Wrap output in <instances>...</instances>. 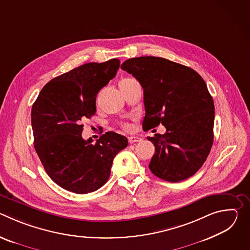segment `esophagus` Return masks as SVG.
Returning a JSON list of instances; mask_svg holds the SVG:
<instances>
[{
    "instance_id": "obj_1",
    "label": "esophagus",
    "mask_w": 250,
    "mask_h": 250,
    "mask_svg": "<svg viewBox=\"0 0 250 250\" xmlns=\"http://www.w3.org/2000/svg\"><path fill=\"white\" fill-rule=\"evenodd\" d=\"M141 140H142V138L139 137V136H130V137H128L129 144H134V142H139Z\"/></svg>"
}]
</instances>
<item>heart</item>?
I'll return each mask as SVG.
<instances>
[{"instance_id": "1", "label": "heart", "mask_w": 250, "mask_h": 250, "mask_svg": "<svg viewBox=\"0 0 250 250\" xmlns=\"http://www.w3.org/2000/svg\"><path fill=\"white\" fill-rule=\"evenodd\" d=\"M125 80H128V79H125V80H123V81H125ZM124 128L126 129V130H128V129L130 128V125H129L128 124H125V125H124Z\"/></svg>"}]
</instances>
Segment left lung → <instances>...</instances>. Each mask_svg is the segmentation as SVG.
I'll use <instances>...</instances> for the list:
<instances>
[{
	"instance_id": "8db88e82",
	"label": "left lung",
	"mask_w": 250,
	"mask_h": 250,
	"mask_svg": "<svg viewBox=\"0 0 250 250\" xmlns=\"http://www.w3.org/2000/svg\"><path fill=\"white\" fill-rule=\"evenodd\" d=\"M121 68L144 89V128L166 127L164 134L147 137L155 146L150 171L168 182L193 176L213 142L215 105L203 78L190 67L154 56L127 59Z\"/></svg>"
}]
</instances>
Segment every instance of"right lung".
Wrapping results in <instances>:
<instances>
[{
  "instance_id": "obj_1",
  "label": "right lung",
  "mask_w": 250,
  "mask_h": 250,
  "mask_svg": "<svg viewBox=\"0 0 250 250\" xmlns=\"http://www.w3.org/2000/svg\"><path fill=\"white\" fill-rule=\"evenodd\" d=\"M120 68L115 58L91 62L50 80L31 109L34 148L47 175L61 188L76 194L100 189L108 181L113 160L127 146L114 131L92 139L82 137V120L96 113V97Z\"/></svg>"
}]
</instances>
